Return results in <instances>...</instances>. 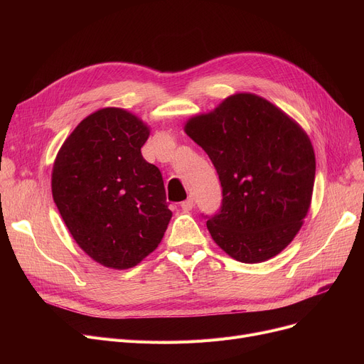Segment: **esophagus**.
Masks as SVG:
<instances>
[{
	"label": "esophagus",
	"mask_w": 364,
	"mask_h": 364,
	"mask_svg": "<svg viewBox=\"0 0 364 364\" xmlns=\"http://www.w3.org/2000/svg\"><path fill=\"white\" fill-rule=\"evenodd\" d=\"M195 206V200H193V198H187L186 200H183L181 202V208L184 209V211H190V209H192Z\"/></svg>",
	"instance_id": "1"
}]
</instances>
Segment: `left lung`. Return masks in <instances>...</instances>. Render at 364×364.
<instances>
[{"label":"left lung","mask_w":364,"mask_h":364,"mask_svg":"<svg viewBox=\"0 0 364 364\" xmlns=\"http://www.w3.org/2000/svg\"><path fill=\"white\" fill-rule=\"evenodd\" d=\"M186 132L208 153L221 183L218 213L205 215L215 243L246 264L277 255L311 202L316 158L307 134L255 94L232 95L190 119Z\"/></svg>","instance_id":"1"}]
</instances>
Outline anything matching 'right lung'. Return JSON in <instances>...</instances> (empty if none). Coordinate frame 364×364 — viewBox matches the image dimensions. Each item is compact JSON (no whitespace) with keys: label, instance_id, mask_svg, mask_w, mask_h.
I'll return each instance as SVG.
<instances>
[{"label":"right lung","instance_id":"add662e5","mask_svg":"<svg viewBox=\"0 0 364 364\" xmlns=\"http://www.w3.org/2000/svg\"><path fill=\"white\" fill-rule=\"evenodd\" d=\"M149 128L127 110L87 117L53 166V199L80 247L110 269H129L156 250L172 213L158 166L141 156Z\"/></svg>","mask_w":364,"mask_h":364}]
</instances>
